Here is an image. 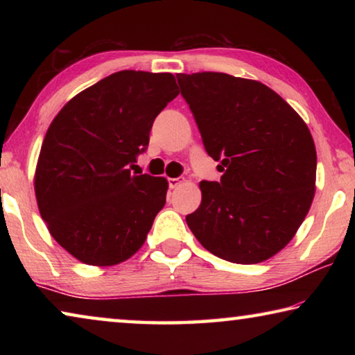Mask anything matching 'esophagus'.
Instances as JSON below:
<instances>
[{
    "label": "esophagus",
    "instance_id": "obj_1",
    "mask_svg": "<svg viewBox=\"0 0 355 355\" xmlns=\"http://www.w3.org/2000/svg\"><path fill=\"white\" fill-rule=\"evenodd\" d=\"M183 183V180L182 178H169V186L172 189H175V188H178L180 184Z\"/></svg>",
    "mask_w": 355,
    "mask_h": 355
}]
</instances>
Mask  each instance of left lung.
<instances>
[{"label": "left lung", "instance_id": "8db88e82", "mask_svg": "<svg viewBox=\"0 0 355 355\" xmlns=\"http://www.w3.org/2000/svg\"><path fill=\"white\" fill-rule=\"evenodd\" d=\"M220 182H202L186 222L222 260L255 264L296 235L315 197L316 148L302 117L255 80L218 71L178 73Z\"/></svg>", "mask_w": 355, "mask_h": 355}]
</instances>
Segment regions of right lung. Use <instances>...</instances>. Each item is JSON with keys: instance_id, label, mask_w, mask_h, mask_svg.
Instances as JSON below:
<instances>
[{"instance_id": "obj_1", "label": "right lung", "mask_w": 355, "mask_h": 355, "mask_svg": "<svg viewBox=\"0 0 355 355\" xmlns=\"http://www.w3.org/2000/svg\"><path fill=\"white\" fill-rule=\"evenodd\" d=\"M177 89L172 73L117 71L75 95L48 127L35 199L51 236L81 263L114 266L146 243L169 183L128 167Z\"/></svg>"}]
</instances>
